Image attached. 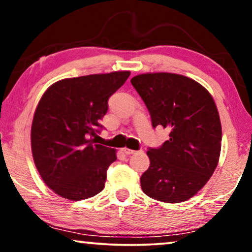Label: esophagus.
<instances>
[{"label": "esophagus", "mask_w": 252, "mask_h": 252, "mask_svg": "<svg viewBox=\"0 0 252 252\" xmlns=\"http://www.w3.org/2000/svg\"><path fill=\"white\" fill-rule=\"evenodd\" d=\"M123 152H125V153H126V155H132V154H136V151L130 150V148H126V147L123 148Z\"/></svg>", "instance_id": "1"}]
</instances>
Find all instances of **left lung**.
<instances>
[{
    "label": "left lung",
    "mask_w": 252,
    "mask_h": 252,
    "mask_svg": "<svg viewBox=\"0 0 252 252\" xmlns=\"http://www.w3.org/2000/svg\"><path fill=\"white\" fill-rule=\"evenodd\" d=\"M131 84L143 99L153 126L170 130L160 148H150V168L140 177L154 200L179 203L200 192L211 178L221 150V123L216 102L203 86L173 73H145Z\"/></svg>",
    "instance_id": "obj_1"
}]
</instances>
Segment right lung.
I'll use <instances>...</instances> for the list:
<instances>
[{
  "label": "right lung",
  "mask_w": 252,
  "mask_h": 252,
  "mask_svg": "<svg viewBox=\"0 0 252 252\" xmlns=\"http://www.w3.org/2000/svg\"><path fill=\"white\" fill-rule=\"evenodd\" d=\"M129 70L63 79L51 84L35 109L31 130L33 160L49 189L70 201L90 198L105 187L116 151L94 144L108 98Z\"/></svg>",
  "instance_id": "obj_1"
}]
</instances>
